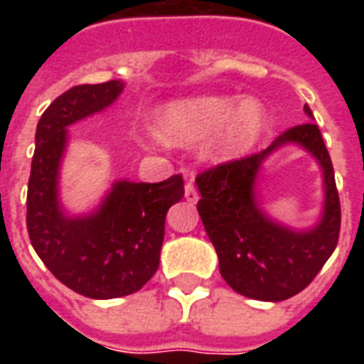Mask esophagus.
I'll return each instance as SVG.
<instances>
[{
  "instance_id": "obj_1",
  "label": "esophagus",
  "mask_w": 364,
  "mask_h": 364,
  "mask_svg": "<svg viewBox=\"0 0 364 364\" xmlns=\"http://www.w3.org/2000/svg\"><path fill=\"white\" fill-rule=\"evenodd\" d=\"M185 198H187L189 203H193V205L198 200V191L195 189L193 181H187V185H185Z\"/></svg>"
}]
</instances>
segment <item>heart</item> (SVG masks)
<instances>
[{
    "label": "heart",
    "mask_w": 364,
    "mask_h": 364,
    "mask_svg": "<svg viewBox=\"0 0 364 364\" xmlns=\"http://www.w3.org/2000/svg\"><path fill=\"white\" fill-rule=\"evenodd\" d=\"M265 112L257 101L236 97H195L175 101L156 114L158 136L167 144H193L210 136L206 154L216 161L244 156L259 140Z\"/></svg>",
    "instance_id": "b5f03b06"
}]
</instances>
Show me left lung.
<instances>
[{"label": "left lung", "instance_id": "obj_1", "mask_svg": "<svg viewBox=\"0 0 364 364\" xmlns=\"http://www.w3.org/2000/svg\"><path fill=\"white\" fill-rule=\"evenodd\" d=\"M304 112L314 119L310 107ZM287 143H298L318 159L324 175V210L310 230L282 227L259 208L255 183L262 161ZM197 210L218 253V267L232 289L253 300L281 302L304 290L333 253L341 228L336 175L316 122L284 130L259 154L210 167L197 175Z\"/></svg>", "mask_w": 364, "mask_h": 364}]
</instances>
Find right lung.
I'll return each mask as SVG.
<instances>
[{
  "label": "right lung",
  "mask_w": 364,
  "mask_h": 364,
  "mask_svg": "<svg viewBox=\"0 0 364 364\" xmlns=\"http://www.w3.org/2000/svg\"><path fill=\"white\" fill-rule=\"evenodd\" d=\"M124 83L75 85L56 97L36 124L27 193L31 244L50 273L97 300L140 290L158 271L169 206L185 195L183 177L161 183L117 181L97 210L70 216L60 205L58 175L68 127L117 101Z\"/></svg>",
  "instance_id": "1"
}]
</instances>
